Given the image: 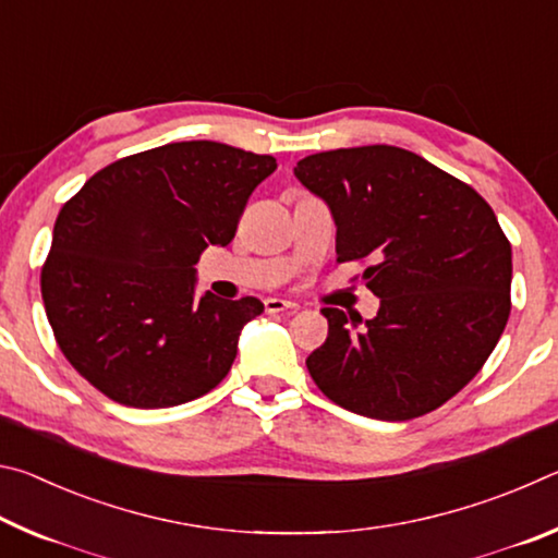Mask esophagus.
Masks as SVG:
<instances>
[{
    "label": "esophagus",
    "mask_w": 558,
    "mask_h": 558,
    "mask_svg": "<svg viewBox=\"0 0 558 558\" xmlns=\"http://www.w3.org/2000/svg\"><path fill=\"white\" fill-rule=\"evenodd\" d=\"M263 305H266V313H270V315H276V313H292V310H298V302H292V300H282V298H266V302H263Z\"/></svg>",
    "instance_id": "34e87169"
}]
</instances>
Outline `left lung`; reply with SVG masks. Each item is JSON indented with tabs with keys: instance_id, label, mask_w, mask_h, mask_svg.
<instances>
[{
	"instance_id": "left-lung-1",
	"label": "left lung",
	"mask_w": 558,
	"mask_h": 558,
	"mask_svg": "<svg viewBox=\"0 0 558 558\" xmlns=\"http://www.w3.org/2000/svg\"><path fill=\"white\" fill-rule=\"evenodd\" d=\"M300 184L337 226V260L372 258L381 300L362 323L325 307V344L307 372L329 401L376 421L436 411L475 376L505 332L512 245L475 189L391 145L300 159ZM362 324L360 332L355 325Z\"/></svg>"
}]
</instances>
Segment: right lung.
<instances>
[{
	"label": "right lung",
	"instance_id": "1",
	"mask_svg": "<svg viewBox=\"0 0 558 558\" xmlns=\"http://www.w3.org/2000/svg\"><path fill=\"white\" fill-rule=\"evenodd\" d=\"M270 155L192 140L93 174L53 226L41 298L83 379L132 409H169L219 386L258 298H196V260L229 245Z\"/></svg>",
	"mask_w": 558,
	"mask_h": 558
}]
</instances>
